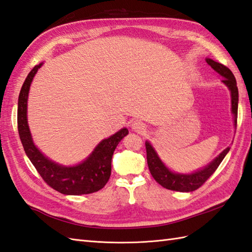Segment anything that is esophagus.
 <instances>
[{
    "label": "esophagus",
    "instance_id": "obj_1",
    "mask_svg": "<svg viewBox=\"0 0 252 252\" xmlns=\"http://www.w3.org/2000/svg\"><path fill=\"white\" fill-rule=\"evenodd\" d=\"M132 129L134 130L135 132H143V131H145L146 126H145V125H144L143 122H141V121H135V122H133Z\"/></svg>",
    "mask_w": 252,
    "mask_h": 252
}]
</instances>
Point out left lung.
I'll return each instance as SVG.
<instances>
[{"mask_svg": "<svg viewBox=\"0 0 252 252\" xmlns=\"http://www.w3.org/2000/svg\"><path fill=\"white\" fill-rule=\"evenodd\" d=\"M206 62L210 65L217 72H219L223 77L222 82L231 91L232 95V111L234 115L235 126H237V111H238V89L236 84V79H235L233 72L229 69L222 65L220 63L207 58ZM146 154H147V163L148 168L153 178L162 187L171 190L176 191H194L199 189L200 186L206 183V181L216 172L219 165L222 162L224 157L229 151V147L219 155V156L213 160V161L199 171L191 174H179L173 173L165 167L161 160L157 156L156 152L154 151L151 144L148 142L145 143Z\"/></svg>", "mask_w": 252, "mask_h": 252, "instance_id": "left-lung-1", "label": "left lung"}]
</instances>
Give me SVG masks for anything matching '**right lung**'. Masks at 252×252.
I'll use <instances>...</instances> for the list:
<instances>
[{"label":"right lung","mask_w":252,"mask_h":252,"mask_svg":"<svg viewBox=\"0 0 252 252\" xmlns=\"http://www.w3.org/2000/svg\"><path fill=\"white\" fill-rule=\"evenodd\" d=\"M41 66L42 63L34 66L29 72L19 93L17 126L20 141L30 161L34 165L41 178L53 189L65 195L92 194L103 189L108 182L111 174L112 155L118 144L129 131L127 129H122L116 134L101 141L85 161L74 167H63L44 157L32 142L27 122V100L30 84Z\"/></svg>","instance_id":"add662e5"}]
</instances>
